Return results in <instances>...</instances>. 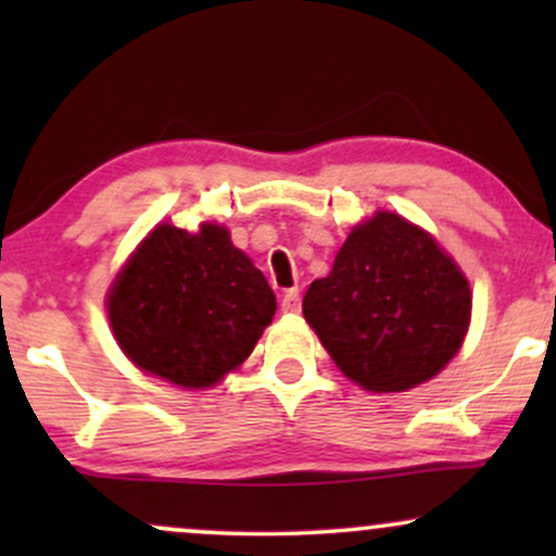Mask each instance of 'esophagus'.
<instances>
[{
  "label": "esophagus",
  "instance_id": "34e87169",
  "mask_svg": "<svg viewBox=\"0 0 556 556\" xmlns=\"http://www.w3.org/2000/svg\"><path fill=\"white\" fill-rule=\"evenodd\" d=\"M282 311H285V314H298V311H300L298 287H292V290H287L282 295Z\"/></svg>",
  "mask_w": 556,
  "mask_h": 556
}]
</instances>
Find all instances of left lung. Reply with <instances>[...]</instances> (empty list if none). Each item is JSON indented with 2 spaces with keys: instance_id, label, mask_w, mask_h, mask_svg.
Listing matches in <instances>:
<instances>
[{
  "instance_id": "1",
  "label": "left lung",
  "mask_w": 556,
  "mask_h": 556,
  "mask_svg": "<svg viewBox=\"0 0 556 556\" xmlns=\"http://www.w3.org/2000/svg\"><path fill=\"white\" fill-rule=\"evenodd\" d=\"M473 295L450 253L400 214L376 212L311 282L303 316L331 361L368 392H405L457 355Z\"/></svg>"
}]
</instances>
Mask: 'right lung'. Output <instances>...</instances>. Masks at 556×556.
Returning <instances> with one entry per match:
<instances>
[{
	"mask_svg": "<svg viewBox=\"0 0 556 556\" xmlns=\"http://www.w3.org/2000/svg\"><path fill=\"white\" fill-rule=\"evenodd\" d=\"M274 311L264 274L212 222L198 232L156 225L106 295L114 340L127 358L185 389L214 387L235 371Z\"/></svg>",
	"mask_w": 556,
	"mask_h": 556,
	"instance_id": "1",
	"label": "right lung"
}]
</instances>
